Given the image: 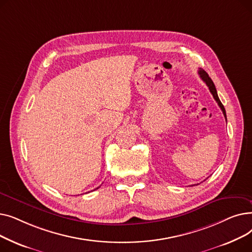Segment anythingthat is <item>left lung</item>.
Here are the masks:
<instances>
[{"instance_id": "1", "label": "left lung", "mask_w": 252, "mask_h": 252, "mask_svg": "<svg viewBox=\"0 0 252 252\" xmlns=\"http://www.w3.org/2000/svg\"><path fill=\"white\" fill-rule=\"evenodd\" d=\"M198 74L200 75V77H201L202 81H203V82L206 84V86L208 87V89H209L210 93H211V94H213V96H214L215 100L218 102L219 106H220V109H221V111H222V113H223V115H224V118H226V121H227L226 110H224L223 105L221 104V102H220V98H219V96H218L217 89H216V86H215L214 82L211 81V78L208 76V74L206 73V71H205V70H203V69H201V68H200L199 70H198ZM192 186H195V185H192Z\"/></svg>"}]
</instances>
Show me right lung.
<instances>
[{"label": "right lung", "mask_w": 252, "mask_h": 252, "mask_svg": "<svg viewBox=\"0 0 252 252\" xmlns=\"http://www.w3.org/2000/svg\"><path fill=\"white\" fill-rule=\"evenodd\" d=\"M97 189H98V188H97Z\"/></svg>", "instance_id": "right-lung-1"}]
</instances>
